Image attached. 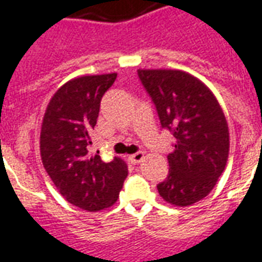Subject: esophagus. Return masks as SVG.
Returning <instances> with one entry per match:
<instances>
[{"label":"esophagus","mask_w":262,"mask_h":262,"mask_svg":"<svg viewBox=\"0 0 262 262\" xmlns=\"http://www.w3.org/2000/svg\"><path fill=\"white\" fill-rule=\"evenodd\" d=\"M133 164H140L141 161L144 159V152L142 151H138L135 152V154H133V155H129V158H128Z\"/></svg>","instance_id":"1"}]
</instances>
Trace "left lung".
I'll list each match as a JSON object with an SVG mask.
<instances>
[{"instance_id": "left-lung-1", "label": "left lung", "mask_w": 262, "mask_h": 262, "mask_svg": "<svg viewBox=\"0 0 262 262\" xmlns=\"http://www.w3.org/2000/svg\"><path fill=\"white\" fill-rule=\"evenodd\" d=\"M155 104L161 127L175 137L169 173L158 183L162 199L175 206L199 202L216 185L229 158V127L207 87L181 70H138Z\"/></svg>"}]
</instances>
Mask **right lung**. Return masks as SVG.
<instances>
[{
	"mask_svg": "<svg viewBox=\"0 0 262 262\" xmlns=\"http://www.w3.org/2000/svg\"><path fill=\"white\" fill-rule=\"evenodd\" d=\"M116 73L83 76L63 84L48 104L40 129V157L48 175L69 203L97 211L114 205L128 175L120 158L90 157L100 103Z\"/></svg>",
	"mask_w": 262,
	"mask_h": 262,
	"instance_id": "right-lung-1",
	"label": "right lung"
}]
</instances>
